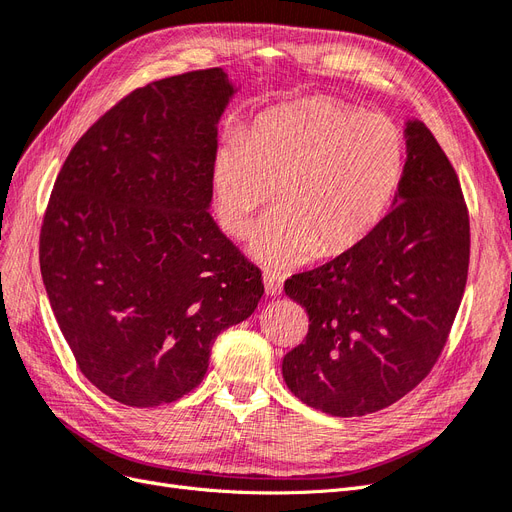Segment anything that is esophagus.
Returning a JSON list of instances; mask_svg holds the SVG:
<instances>
[{
    "mask_svg": "<svg viewBox=\"0 0 512 512\" xmlns=\"http://www.w3.org/2000/svg\"><path fill=\"white\" fill-rule=\"evenodd\" d=\"M264 290H267L269 296H277L284 290V277L275 271H267L264 273Z\"/></svg>",
    "mask_w": 512,
    "mask_h": 512,
    "instance_id": "1",
    "label": "esophagus"
}]
</instances>
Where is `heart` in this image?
<instances>
[{
	"label": "heart",
	"mask_w": 512,
	"mask_h": 512,
	"mask_svg": "<svg viewBox=\"0 0 512 512\" xmlns=\"http://www.w3.org/2000/svg\"><path fill=\"white\" fill-rule=\"evenodd\" d=\"M404 173L396 122L330 97L264 112L214 165L218 218L245 237L277 195L284 207L262 224L250 252L267 267H296L322 252L341 256L373 235Z\"/></svg>",
	"instance_id": "heart-1"
}]
</instances>
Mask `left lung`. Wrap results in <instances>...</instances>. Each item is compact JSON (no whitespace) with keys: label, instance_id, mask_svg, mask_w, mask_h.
I'll return each mask as SVG.
<instances>
[{"label":"left lung","instance_id":"1","mask_svg":"<svg viewBox=\"0 0 512 512\" xmlns=\"http://www.w3.org/2000/svg\"><path fill=\"white\" fill-rule=\"evenodd\" d=\"M407 163L392 209L362 245L292 275L286 294L309 315L281 373L307 407L360 417L426 379L460 309L470 222L447 154L419 120L404 122Z\"/></svg>","mask_w":512,"mask_h":512}]
</instances>
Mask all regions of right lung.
Segmentation results:
<instances>
[{"instance_id":"1","label":"right lung","mask_w":512,"mask_h":512,"mask_svg":"<svg viewBox=\"0 0 512 512\" xmlns=\"http://www.w3.org/2000/svg\"><path fill=\"white\" fill-rule=\"evenodd\" d=\"M222 67L137 88L69 152L40 235L67 345L97 390L158 407L201 383L214 339L254 313L258 267L209 214Z\"/></svg>"}]
</instances>
